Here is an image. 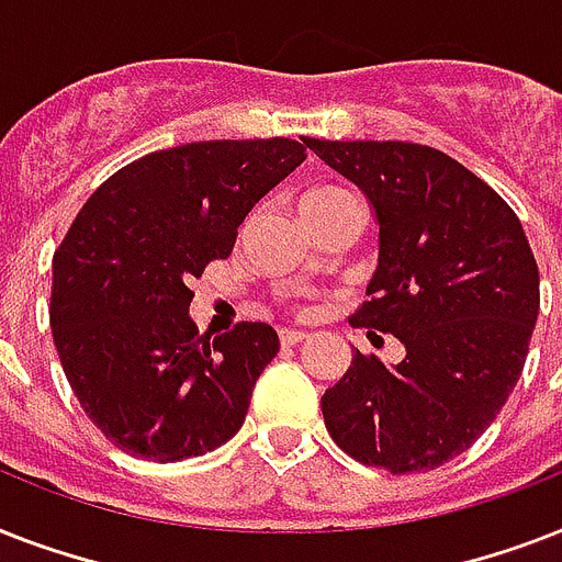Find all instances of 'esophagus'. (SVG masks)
Segmentation results:
<instances>
[{
    "instance_id": "obj_1",
    "label": "esophagus",
    "mask_w": 562,
    "mask_h": 562,
    "mask_svg": "<svg viewBox=\"0 0 562 562\" xmlns=\"http://www.w3.org/2000/svg\"><path fill=\"white\" fill-rule=\"evenodd\" d=\"M308 341L306 333H294V329H282L280 333V344L282 347H297V344Z\"/></svg>"
}]
</instances>
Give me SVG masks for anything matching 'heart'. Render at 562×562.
Segmentation results:
<instances>
[{
  "instance_id": "heart-1",
  "label": "heart",
  "mask_w": 562,
  "mask_h": 562,
  "mask_svg": "<svg viewBox=\"0 0 562 562\" xmlns=\"http://www.w3.org/2000/svg\"><path fill=\"white\" fill-rule=\"evenodd\" d=\"M344 201H356V198L341 187L306 189V192L300 194V215H303V218H315V215L333 210V206H338V203Z\"/></svg>"
}]
</instances>
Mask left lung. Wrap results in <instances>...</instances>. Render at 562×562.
Listing matches in <instances>:
<instances>
[{
	"label": "left lung",
	"mask_w": 562,
	"mask_h": 562,
	"mask_svg": "<svg viewBox=\"0 0 562 562\" xmlns=\"http://www.w3.org/2000/svg\"><path fill=\"white\" fill-rule=\"evenodd\" d=\"M303 143L379 215V271L350 324L408 352L384 368L356 350L321 400L326 431L364 467L437 470L484 435L522 375L540 312L531 245L505 198L437 148Z\"/></svg>",
	"instance_id": "left-lung-1"
}]
</instances>
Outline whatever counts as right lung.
I'll return each mask as SVG.
<instances>
[{"label": "right lung", "mask_w": 562, "mask_h": 562, "mask_svg": "<svg viewBox=\"0 0 562 562\" xmlns=\"http://www.w3.org/2000/svg\"><path fill=\"white\" fill-rule=\"evenodd\" d=\"M303 160L285 136L166 148L75 215L52 259V338L83 414L122 452L183 461L241 428L280 338L241 321L210 341L187 315L189 282L233 254L254 203Z\"/></svg>", "instance_id": "add662e5"}]
</instances>
